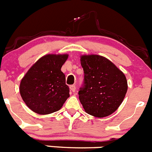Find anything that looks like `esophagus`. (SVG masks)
I'll use <instances>...</instances> for the list:
<instances>
[{
    "label": "esophagus",
    "mask_w": 152,
    "mask_h": 152,
    "mask_svg": "<svg viewBox=\"0 0 152 152\" xmlns=\"http://www.w3.org/2000/svg\"><path fill=\"white\" fill-rule=\"evenodd\" d=\"M70 91L73 92V93H74V92L76 91V86H75V85H70Z\"/></svg>",
    "instance_id": "esophagus-1"
}]
</instances>
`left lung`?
I'll return each instance as SVG.
<instances>
[{
  "label": "left lung",
  "mask_w": 152,
  "mask_h": 152,
  "mask_svg": "<svg viewBox=\"0 0 152 152\" xmlns=\"http://www.w3.org/2000/svg\"><path fill=\"white\" fill-rule=\"evenodd\" d=\"M80 62L85 73V85L79 91V98L85 111L96 118L113 114L127 92L124 73L111 61L99 55H82Z\"/></svg>",
  "instance_id": "1"
}]
</instances>
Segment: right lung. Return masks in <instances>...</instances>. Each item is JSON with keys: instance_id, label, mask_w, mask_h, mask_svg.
<instances>
[{"instance_id": "right-lung-1", "label": "right lung", "mask_w": 152, "mask_h": 152, "mask_svg": "<svg viewBox=\"0 0 152 152\" xmlns=\"http://www.w3.org/2000/svg\"><path fill=\"white\" fill-rule=\"evenodd\" d=\"M68 54H47L39 58L26 73L20 84V93L30 110L48 115L62 108L70 96L65 75L61 67Z\"/></svg>"}]
</instances>
